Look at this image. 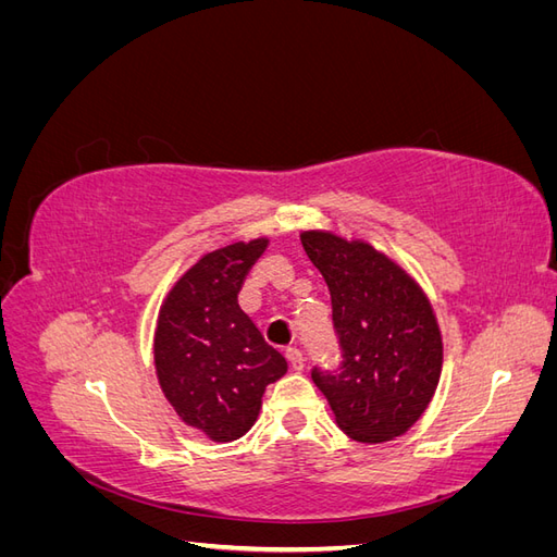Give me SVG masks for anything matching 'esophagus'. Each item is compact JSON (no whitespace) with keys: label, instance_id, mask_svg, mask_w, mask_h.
Instances as JSON below:
<instances>
[{"label":"esophagus","instance_id":"obj_1","mask_svg":"<svg viewBox=\"0 0 557 557\" xmlns=\"http://www.w3.org/2000/svg\"><path fill=\"white\" fill-rule=\"evenodd\" d=\"M285 358H288V362H290V367L295 369V372H299V369H305L307 358H305V352H301L299 348H288V350H285Z\"/></svg>","mask_w":557,"mask_h":557}]
</instances>
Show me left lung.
<instances>
[{"label":"left lung","mask_w":557,"mask_h":557,"mask_svg":"<svg viewBox=\"0 0 557 557\" xmlns=\"http://www.w3.org/2000/svg\"><path fill=\"white\" fill-rule=\"evenodd\" d=\"M299 239L330 288L344 358L336 372L315 367L311 379L350 440L391 442L425 413L440 385L444 344L430 299L372 244L323 230Z\"/></svg>","instance_id":"8db88e82"}]
</instances>
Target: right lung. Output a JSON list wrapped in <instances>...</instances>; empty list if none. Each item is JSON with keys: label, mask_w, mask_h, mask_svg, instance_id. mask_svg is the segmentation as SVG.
<instances>
[{"label": "right lung", "mask_w": 557, "mask_h": 557, "mask_svg": "<svg viewBox=\"0 0 557 557\" xmlns=\"http://www.w3.org/2000/svg\"><path fill=\"white\" fill-rule=\"evenodd\" d=\"M269 239L201 256L166 293L156 327V372L185 425L234 442L258 420L269 383L288 362L239 307V290Z\"/></svg>", "instance_id": "1"}]
</instances>
